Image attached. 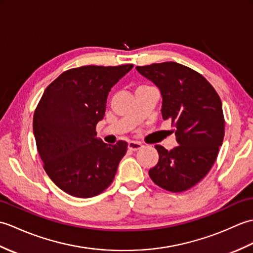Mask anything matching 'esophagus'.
Instances as JSON below:
<instances>
[{
  "mask_svg": "<svg viewBox=\"0 0 253 253\" xmlns=\"http://www.w3.org/2000/svg\"><path fill=\"white\" fill-rule=\"evenodd\" d=\"M143 146L138 141H130L129 143H128V149L131 150V151H137V150L141 149Z\"/></svg>",
  "mask_w": 253,
  "mask_h": 253,
  "instance_id": "34e87169",
  "label": "esophagus"
}]
</instances>
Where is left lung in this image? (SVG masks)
Here are the masks:
<instances>
[{"label":"left lung","instance_id":"left-lung-1","mask_svg":"<svg viewBox=\"0 0 253 253\" xmlns=\"http://www.w3.org/2000/svg\"><path fill=\"white\" fill-rule=\"evenodd\" d=\"M162 96V117L173 124L178 146L168 151L155 146L159 162L151 179L165 190L181 192L211 169L224 139V115L218 94L202 75L175 62L137 66Z\"/></svg>","mask_w":253,"mask_h":253}]
</instances>
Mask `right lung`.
Returning a JSON list of instances; mask_svg holds the SVG:
<instances>
[{"label":"right lung","instance_id":"obj_1","mask_svg":"<svg viewBox=\"0 0 253 253\" xmlns=\"http://www.w3.org/2000/svg\"><path fill=\"white\" fill-rule=\"evenodd\" d=\"M121 66H82L47 85L34 115V135L46 174L63 191L91 198L114 179L127 142L106 144L96 138L112 87L131 71Z\"/></svg>","mask_w":253,"mask_h":253}]
</instances>
